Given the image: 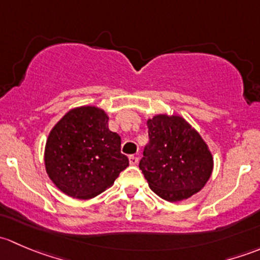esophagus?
I'll return each mask as SVG.
<instances>
[{"label":"esophagus","instance_id":"34e87169","mask_svg":"<svg viewBox=\"0 0 260 260\" xmlns=\"http://www.w3.org/2000/svg\"><path fill=\"white\" fill-rule=\"evenodd\" d=\"M128 159H129V165H132V166H136V165L138 164V157L129 156L128 157Z\"/></svg>","mask_w":260,"mask_h":260}]
</instances>
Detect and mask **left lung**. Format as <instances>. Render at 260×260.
<instances>
[{"label":"left lung","instance_id":"8db88e82","mask_svg":"<svg viewBox=\"0 0 260 260\" xmlns=\"http://www.w3.org/2000/svg\"><path fill=\"white\" fill-rule=\"evenodd\" d=\"M149 142L140 169L156 195L170 203L186 200L206 185L214 158L200 133L181 115L147 119Z\"/></svg>","mask_w":260,"mask_h":260}]
</instances>
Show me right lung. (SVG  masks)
Segmentation results:
<instances>
[{
  "mask_svg": "<svg viewBox=\"0 0 260 260\" xmlns=\"http://www.w3.org/2000/svg\"><path fill=\"white\" fill-rule=\"evenodd\" d=\"M102 108L70 109L50 131L44 162L49 179L70 198L89 200L114 183L129 165L120 153V137L108 128Z\"/></svg>",
  "mask_w": 260,
  "mask_h": 260,
  "instance_id": "1",
  "label": "right lung"
}]
</instances>
